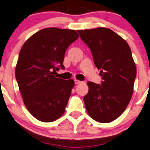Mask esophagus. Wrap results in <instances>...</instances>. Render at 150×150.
Here are the masks:
<instances>
[{
	"mask_svg": "<svg viewBox=\"0 0 150 150\" xmlns=\"http://www.w3.org/2000/svg\"><path fill=\"white\" fill-rule=\"evenodd\" d=\"M75 84H79L80 83H81V81H79V80H77V79H75Z\"/></svg>",
	"mask_w": 150,
	"mask_h": 150,
	"instance_id": "esophagus-1",
	"label": "esophagus"
}]
</instances>
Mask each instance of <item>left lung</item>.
<instances>
[{
    "instance_id": "8db88e82",
    "label": "left lung",
    "mask_w": 150,
    "mask_h": 150,
    "mask_svg": "<svg viewBox=\"0 0 150 150\" xmlns=\"http://www.w3.org/2000/svg\"><path fill=\"white\" fill-rule=\"evenodd\" d=\"M90 48L93 61L103 81H89L83 97L86 110L96 121L110 122L122 115L133 93L137 74L131 50L125 40L106 28L77 30Z\"/></svg>"
}]
</instances>
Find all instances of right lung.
I'll return each instance as SVG.
<instances>
[{
	"mask_svg": "<svg viewBox=\"0 0 150 150\" xmlns=\"http://www.w3.org/2000/svg\"><path fill=\"white\" fill-rule=\"evenodd\" d=\"M78 38L73 30L44 28L27 40L20 50L15 77L24 104L40 121H54L65 111L75 81L54 75L64 69V54Z\"/></svg>",
	"mask_w": 150,
	"mask_h": 150,
	"instance_id": "obj_1",
	"label": "right lung"
}]
</instances>
